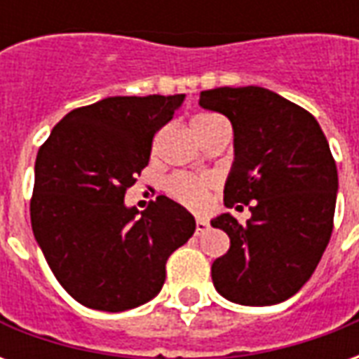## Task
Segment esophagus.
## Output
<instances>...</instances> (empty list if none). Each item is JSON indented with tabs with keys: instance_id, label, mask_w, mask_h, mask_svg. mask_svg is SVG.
<instances>
[{
	"instance_id": "esophagus-1",
	"label": "esophagus",
	"mask_w": 359,
	"mask_h": 359,
	"mask_svg": "<svg viewBox=\"0 0 359 359\" xmlns=\"http://www.w3.org/2000/svg\"><path fill=\"white\" fill-rule=\"evenodd\" d=\"M208 229H210V223H208L205 219H202V217L196 219V234H198V236L205 233Z\"/></svg>"
}]
</instances>
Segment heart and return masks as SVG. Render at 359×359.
I'll return each instance as SVG.
<instances>
[{
  "label": "heart",
  "mask_w": 359,
  "mask_h": 359,
  "mask_svg": "<svg viewBox=\"0 0 359 359\" xmlns=\"http://www.w3.org/2000/svg\"><path fill=\"white\" fill-rule=\"evenodd\" d=\"M221 117L217 115H196L192 121L194 128L200 126H208L210 123H215ZM211 188V180L208 177H194V175H187V172H175L171 175L167 182H165V190L171 196L172 200H177L182 205H187L190 210H198L202 208L205 200H208V192Z\"/></svg>",
  "instance_id": "heart-1"
}]
</instances>
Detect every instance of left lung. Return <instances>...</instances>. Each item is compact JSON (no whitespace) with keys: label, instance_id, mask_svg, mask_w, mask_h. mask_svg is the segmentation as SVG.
I'll use <instances>...</instances> for the list:
<instances>
[{"label":"left lung","instance_id":"left-lung-1","mask_svg":"<svg viewBox=\"0 0 359 359\" xmlns=\"http://www.w3.org/2000/svg\"><path fill=\"white\" fill-rule=\"evenodd\" d=\"M200 105L233 123L225 205L246 203L252 211L246 223L231 213L211 221L231 238L211 265L213 285L242 306L288 300L331 241L339 175L329 142L309 111L259 86L205 90Z\"/></svg>","mask_w":359,"mask_h":359}]
</instances>
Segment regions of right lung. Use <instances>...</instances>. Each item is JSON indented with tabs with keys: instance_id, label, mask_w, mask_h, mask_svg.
Instances as JSON below:
<instances>
[{
	"instance_id": "1",
	"label": "right lung",
	"mask_w": 359,
	"mask_h": 359,
	"mask_svg": "<svg viewBox=\"0 0 359 359\" xmlns=\"http://www.w3.org/2000/svg\"><path fill=\"white\" fill-rule=\"evenodd\" d=\"M184 95H115L53 126L34 165L30 221L59 285L86 308L125 311L149 302L165 264L194 234L182 205L159 196L138 215L125 194Z\"/></svg>"
}]
</instances>
